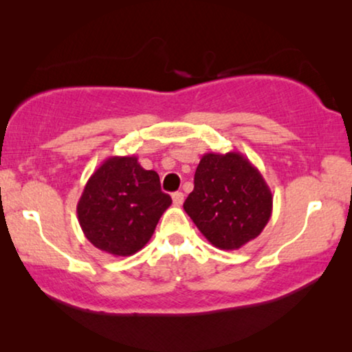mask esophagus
I'll return each instance as SVG.
<instances>
[{"mask_svg":"<svg viewBox=\"0 0 352 352\" xmlns=\"http://www.w3.org/2000/svg\"><path fill=\"white\" fill-rule=\"evenodd\" d=\"M171 197H173V204L176 206H181L182 201H184V194H182V192H175Z\"/></svg>","mask_w":352,"mask_h":352,"instance_id":"34e87169","label":"esophagus"}]
</instances>
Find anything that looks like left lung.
I'll return each instance as SVG.
<instances>
[{
  "label": "left lung",
  "mask_w": 352,
  "mask_h": 352,
  "mask_svg": "<svg viewBox=\"0 0 352 352\" xmlns=\"http://www.w3.org/2000/svg\"><path fill=\"white\" fill-rule=\"evenodd\" d=\"M184 210L211 245L239 250L271 219L272 192L240 152H208L200 158Z\"/></svg>",
  "instance_id": "8db88e82"
}]
</instances>
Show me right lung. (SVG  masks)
<instances>
[{
    "label": "right lung",
    "mask_w": 352,
    "mask_h": 352,
    "mask_svg": "<svg viewBox=\"0 0 352 352\" xmlns=\"http://www.w3.org/2000/svg\"><path fill=\"white\" fill-rule=\"evenodd\" d=\"M171 205L155 171L144 170L138 157H109L86 182L76 214L85 237L113 256H131L155 232Z\"/></svg>",
    "instance_id": "1"
}]
</instances>
